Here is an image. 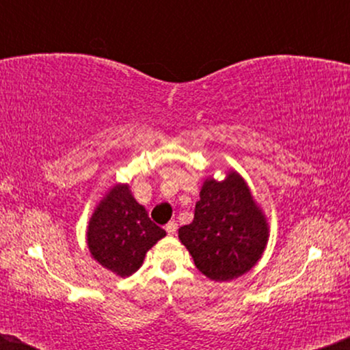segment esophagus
<instances>
[{
	"label": "esophagus",
	"mask_w": 350,
	"mask_h": 350,
	"mask_svg": "<svg viewBox=\"0 0 350 350\" xmlns=\"http://www.w3.org/2000/svg\"><path fill=\"white\" fill-rule=\"evenodd\" d=\"M165 231H167V234H175L176 232V223L175 221H170V223H167V226H165Z\"/></svg>",
	"instance_id": "obj_1"
}]
</instances>
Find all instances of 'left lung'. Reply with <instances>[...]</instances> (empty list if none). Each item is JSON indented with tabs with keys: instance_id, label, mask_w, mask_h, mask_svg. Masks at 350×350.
Masks as SVG:
<instances>
[{
	"instance_id": "left-lung-1",
	"label": "left lung",
	"mask_w": 350,
	"mask_h": 350,
	"mask_svg": "<svg viewBox=\"0 0 350 350\" xmlns=\"http://www.w3.org/2000/svg\"><path fill=\"white\" fill-rule=\"evenodd\" d=\"M193 223L178 229L194 265L215 282L237 279L262 256L269 239L266 215L236 170L210 176L200 188Z\"/></svg>"
}]
</instances>
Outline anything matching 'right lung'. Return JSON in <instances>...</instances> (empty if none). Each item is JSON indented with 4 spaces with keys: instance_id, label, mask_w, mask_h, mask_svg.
Instances as JSON below:
<instances>
[{
    "instance_id": "add662e5",
    "label": "right lung",
    "mask_w": 350,
    "mask_h": 350,
    "mask_svg": "<svg viewBox=\"0 0 350 350\" xmlns=\"http://www.w3.org/2000/svg\"><path fill=\"white\" fill-rule=\"evenodd\" d=\"M165 236L132 196L127 183L114 185L95 207L88 226L90 255L105 269L129 277L140 269L146 252Z\"/></svg>"
}]
</instances>
